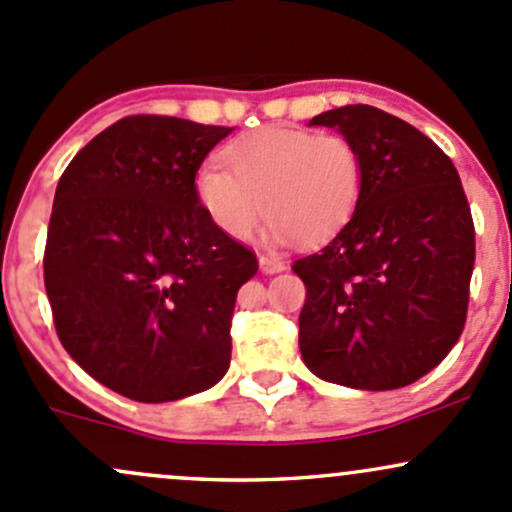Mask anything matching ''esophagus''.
I'll list each match as a JSON object with an SVG mask.
<instances>
[{"label": "esophagus", "instance_id": "34e87169", "mask_svg": "<svg viewBox=\"0 0 512 512\" xmlns=\"http://www.w3.org/2000/svg\"><path fill=\"white\" fill-rule=\"evenodd\" d=\"M258 266H261V271L266 273V276H276V273L285 271V263L273 256H258Z\"/></svg>", "mask_w": 512, "mask_h": 512}]
</instances>
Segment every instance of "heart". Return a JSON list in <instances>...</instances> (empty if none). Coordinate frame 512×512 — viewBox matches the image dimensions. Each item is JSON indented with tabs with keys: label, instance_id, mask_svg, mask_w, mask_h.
I'll return each instance as SVG.
<instances>
[{
	"label": "heart",
	"instance_id": "heart-1",
	"mask_svg": "<svg viewBox=\"0 0 512 512\" xmlns=\"http://www.w3.org/2000/svg\"><path fill=\"white\" fill-rule=\"evenodd\" d=\"M229 168L207 161L192 192L224 236L246 241L261 212L271 244H320L354 217L364 192V161L351 141L310 129L266 126L224 148Z\"/></svg>",
	"mask_w": 512,
	"mask_h": 512
}]
</instances>
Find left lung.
Returning <instances> with one entry per match:
<instances>
[{
	"mask_svg": "<svg viewBox=\"0 0 512 512\" xmlns=\"http://www.w3.org/2000/svg\"><path fill=\"white\" fill-rule=\"evenodd\" d=\"M310 126L356 146L364 192L339 234L293 263L307 288L302 361L346 388L410 386L464 332L476 241L459 173L422 131L368 104L329 109Z\"/></svg>",
	"mask_w": 512,
	"mask_h": 512,
	"instance_id": "1",
	"label": "left lung"
}]
</instances>
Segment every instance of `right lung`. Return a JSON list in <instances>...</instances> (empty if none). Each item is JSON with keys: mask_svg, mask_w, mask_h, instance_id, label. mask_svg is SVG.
<instances>
[{"mask_svg": "<svg viewBox=\"0 0 512 512\" xmlns=\"http://www.w3.org/2000/svg\"><path fill=\"white\" fill-rule=\"evenodd\" d=\"M229 126L124 117L60 175L43 278L60 344L95 381L168 403L222 381L236 293L256 256L192 192Z\"/></svg>", "mask_w": 512, "mask_h": 512, "instance_id": "obj_1", "label": "right lung"}]
</instances>
